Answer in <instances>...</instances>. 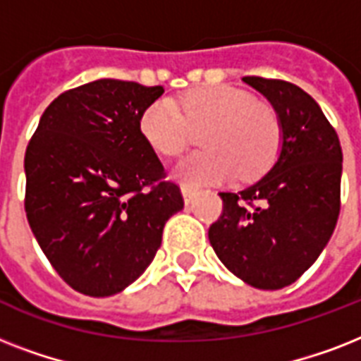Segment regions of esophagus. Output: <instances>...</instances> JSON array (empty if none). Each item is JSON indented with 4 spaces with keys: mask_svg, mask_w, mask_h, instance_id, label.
Returning <instances> with one entry per match:
<instances>
[{
    "mask_svg": "<svg viewBox=\"0 0 361 361\" xmlns=\"http://www.w3.org/2000/svg\"><path fill=\"white\" fill-rule=\"evenodd\" d=\"M181 195H183V200H185V204H191L192 198H195V195H197V189L191 185H181Z\"/></svg>",
    "mask_w": 361,
    "mask_h": 361,
    "instance_id": "esophagus-1",
    "label": "esophagus"
}]
</instances>
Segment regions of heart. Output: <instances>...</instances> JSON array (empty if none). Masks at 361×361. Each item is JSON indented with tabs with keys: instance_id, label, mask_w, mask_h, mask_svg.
Here are the masks:
<instances>
[{
	"instance_id": "b5f03b06",
	"label": "heart",
	"mask_w": 361,
	"mask_h": 361,
	"mask_svg": "<svg viewBox=\"0 0 361 361\" xmlns=\"http://www.w3.org/2000/svg\"><path fill=\"white\" fill-rule=\"evenodd\" d=\"M184 112L181 113L180 110ZM191 127L204 129V147L176 164L174 176L189 185L255 178L274 163L281 147V123L275 112L255 95L231 86L198 87L185 93L181 109L163 97L140 118V133L164 157H178L191 140Z\"/></svg>"
}]
</instances>
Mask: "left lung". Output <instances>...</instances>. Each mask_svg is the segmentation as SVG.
I'll return each mask as SVG.
<instances>
[{"label":"left lung","mask_w":361,"mask_h":361,"mask_svg":"<svg viewBox=\"0 0 361 361\" xmlns=\"http://www.w3.org/2000/svg\"><path fill=\"white\" fill-rule=\"evenodd\" d=\"M274 106L281 147L274 166L240 192H219L223 215L209 243L243 283L279 290L300 279L328 245L339 217L343 152L309 93L285 80L243 76Z\"/></svg>","instance_id":"8db88e82"}]
</instances>
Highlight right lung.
<instances>
[{"instance_id": "add662e5", "label": "right lung", "mask_w": 361, "mask_h": 361, "mask_svg": "<svg viewBox=\"0 0 361 361\" xmlns=\"http://www.w3.org/2000/svg\"><path fill=\"white\" fill-rule=\"evenodd\" d=\"M164 90L101 78L48 104L25 149V215L59 277L104 298L152 264L180 187L140 133Z\"/></svg>"}]
</instances>
